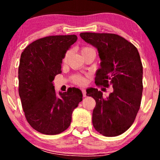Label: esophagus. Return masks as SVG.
Returning a JSON list of instances; mask_svg holds the SVG:
<instances>
[{
  "label": "esophagus",
  "instance_id": "1",
  "mask_svg": "<svg viewBox=\"0 0 160 160\" xmlns=\"http://www.w3.org/2000/svg\"><path fill=\"white\" fill-rule=\"evenodd\" d=\"M82 95L84 97H86V90H85V89H82Z\"/></svg>",
  "mask_w": 160,
  "mask_h": 160
}]
</instances>
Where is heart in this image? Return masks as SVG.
I'll list each match as a JSON object with an SVG mask.
<instances>
[{
    "instance_id": "obj_1",
    "label": "heart",
    "mask_w": 160,
    "mask_h": 160,
    "mask_svg": "<svg viewBox=\"0 0 160 160\" xmlns=\"http://www.w3.org/2000/svg\"><path fill=\"white\" fill-rule=\"evenodd\" d=\"M90 49H92L90 47H82L81 48V54H83L84 53H85L86 51H88ZM68 53H67L66 55H65V57L63 58V61H66V59L68 58ZM73 81L75 83L78 84L79 85H85L86 82V78L83 76H81V75H75L73 77Z\"/></svg>"
}]
</instances>
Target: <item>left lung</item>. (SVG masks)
<instances>
[{
	"mask_svg": "<svg viewBox=\"0 0 160 160\" xmlns=\"http://www.w3.org/2000/svg\"><path fill=\"white\" fill-rule=\"evenodd\" d=\"M80 37L97 48L101 60L95 83L113 92L106 99L96 88H90L87 96L93 97L94 128L107 137L126 132L140 109L142 93V65L138 51L131 42L115 34L82 32Z\"/></svg>",
	"mask_w": 160,
	"mask_h": 160,
	"instance_id": "obj_1",
	"label": "left lung"
}]
</instances>
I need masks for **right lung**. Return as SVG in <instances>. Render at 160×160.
Returning <instances> with one entry per match:
<instances>
[{
	"instance_id": "add662e5",
	"label": "right lung",
	"mask_w": 160,
	"mask_h": 160,
	"mask_svg": "<svg viewBox=\"0 0 160 160\" xmlns=\"http://www.w3.org/2000/svg\"><path fill=\"white\" fill-rule=\"evenodd\" d=\"M76 35H57L37 39L21 54L18 68L19 95L27 121L37 131L56 135L68 128L72 113L82 100L80 89L56 93L53 80L61 72L62 60Z\"/></svg>"
}]
</instances>
